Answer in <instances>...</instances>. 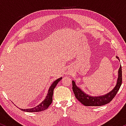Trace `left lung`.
I'll return each mask as SVG.
<instances>
[{
  "label": "left lung",
  "instance_id": "left-lung-1",
  "mask_svg": "<svg viewBox=\"0 0 126 126\" xmlns=\"http://www.w3.org/2000/svg\"><path fill=\"white\" fill-rule=\"evenodd\" d=\"M116 58L119 60V58L116 56ZM122 83V70L120 65L118 72V78L115 87L106 94L100 96H91L85 93L80 88L76 86L74 80H72V89H73L75 97L85 106H102L109 103L117 94L120 88Z\"/></svg>",
  "mask_w": 126,
  "mask_h": 126
}]
</instances>
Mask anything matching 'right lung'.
I'll return each mask as SVG.
<instances>
[{"label":"right lung","mask_w":126,"mask_h":126,"mask_svg":"<svg viewBox=\"0 0 126 126\" xmlns=\"http://www.w3.org/2000/svg\"><path fill=\"white\" fill-rule=\"evenodd\" d=\"M62 78H59V79H57V80H56L52 83L51 86L49 88L47 96H46L45 99L42 101L40 104L32 108H27V109H21V108H20V109L22 111H26V112H39V111H44L45 110L47 109V108H48L50 105L52 103L53 91H54V88L57 86V83L62 80Z\"/></svg>","instance_id":"right-lung-1"}]
</instances>
